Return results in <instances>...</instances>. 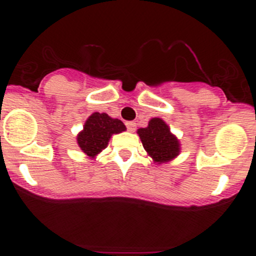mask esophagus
I'll use <instances>...</instances> for the list:
<instances>
[{
    "mask_svg": "<svg viewBox=\"0 0 256 256\" xmlns=\"http://www.w3.org/2000/svg\"><path fill=\"white\" fill-rule=\"evenodd\" d=\"M126 128H128V130L130 131V132H134V131L136 130V122H134V121H128V122H126Z\"/></svg>",
    "mask_w": 256,
    "mask_h": 256,
    "instance_id": "obj_1",
    "label": "esophagus"
}]
</instances>
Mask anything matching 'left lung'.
<instances>
[{"label": "left lung", "instance_id": "left-lung-1", "mask_svg": "<svg viewBox=\"0 0 256 256\" xmlns=\"http://www.w3.org/2000/svg\"><path fill=\"white\" fill-rule=\"evenodd\" d=\"M144 148L156 164H166L180 154V141L162 118H154L148 126L138 130Z\"/></svg>", "mask_w": 256, "mask_h": 256}]
</instances>
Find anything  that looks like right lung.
<instances>
[{"label":"right lung","instance_id":"right-lung-1","mask_svg":"<svg viewBox=\"0 0 256 256\" xmlns=\"http://www.w3.org/2000/svg\"><path fill=\"white\" fill-rule=\"evenodd\" d=\"M126 130V126L118 118H110L105 112H94L88 118L82 131L78 134L79 147L85 154L94 158L109 144L114 134Z\"/></svg>","mask_w":256,"mask_h":256}]
</instances>
